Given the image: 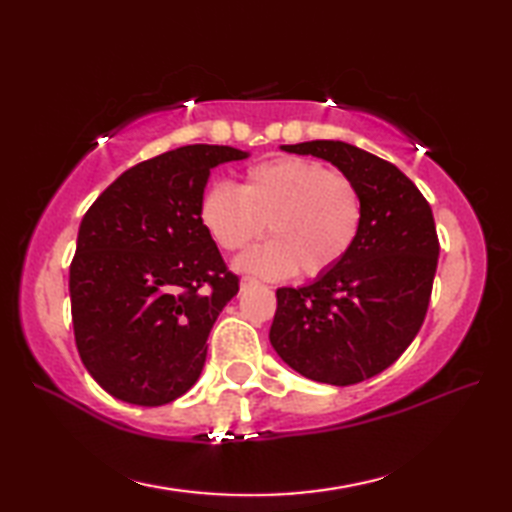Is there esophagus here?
Wrapping results in <instances>:
<instances>
[{"label":"esophagus","mask_w":512,"mask_h":512,"mask_svg":"<svg viewBox=\"0 0 512 512\" xmlns=\"http://www.w3.org/2000/svg\"><path fill=\"white\" fill-rule=\"evenodd\" d=\"M255 286H259V281H257L255 277H244V279H242V290H246V288H255Z\"/></svg>","instance_id":"1"}]
</instances>
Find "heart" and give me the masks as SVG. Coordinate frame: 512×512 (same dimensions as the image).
<instances>
[{"instance_id": "1", "label": "heart", "mask_w": 512, "mask_h": 512, "mask_svg": "<svg viewBox=\"0 0 512 512\" xmlns=\"http://www.w3.org/2000/svg\"><path fill=\"white\" fill-rule=\"evenodd\" d=\"M363 215L354 180L290 156L250 167L239 189L213 184L200 206L202 226L226 253L268 228L273 239L239 259V268L264 277H290L299 268L306 277L328 273L356 244Z\"/></svg>"}]
</instances>
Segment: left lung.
Segmentation results:
<instances>
[{"label": "left lung", "mask_w": 512, "mask_h": 512, "mask_svg": "<svg viewBox=\"0 0 512 512\" xmlns=\"http://www.w3.org/2000/svg\"><path fill=\"white\" fill-rule=\"evenodd\" d=\"M332 162L363 193L356 244L303 288H279L270 343L317 383L356 385L394 365L427 317L440 242L429 202L396 165L341 140L281 145Z\"/></svg>", "instance_id": "1"}]
</instances>
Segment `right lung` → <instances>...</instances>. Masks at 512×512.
<instances>
[{
	"instance_id": "right-lung-1",
	"label": "right lung",
	"mask_w": 512,
	"mask_h": 512,
	"mask_svg": "<svg viewBox=\"0 0 512 512\" xmlns=\"http://www.w3.org/2000/svg\"><path fill=\"white\" fill-rule=\"evenodd\" d=\"M246 156L178 147L127 169L83 215L70 264L74 341L114 398L167 405L200 378L209 332L239 290L200 206L211 169Z\"/></svg>"
}]
</instances>
